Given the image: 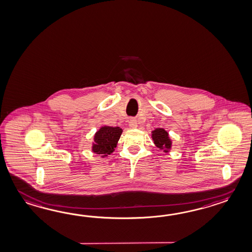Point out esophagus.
Wrapping results in <instances>:
<instances>
[{
    "label": "esophagus",
    "mask_w": 252,
    "mask_h": 252,
    "mask_svg": "<svg viewBox=\"0 0 252 252\" xmlns=\"http://www.w3.org/2000/svg\"><path fill=\"white\" fill-rule=\"evenodd\" d=\"M129 126H130L131 128H136V127L138 126L137 120L134 119V118H131V119L129 120Z\"/></svg>",
    "instance_id": "obj_1"
}]
</instances>
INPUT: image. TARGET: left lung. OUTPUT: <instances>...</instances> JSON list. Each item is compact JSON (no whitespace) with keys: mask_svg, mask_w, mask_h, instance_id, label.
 I'll return each mask as SVG.
<instances>
[{"mask_svg":"<svg viewBox=\"0 0 252 252\" xmlns=\"http://www.w3.org/2000/svg\"><path fill=\"white\" fill-rule=\"evenodd\" d=\"M152 139L158 149L168 154L172 149L173 141L170 138L167 131L163 128H156L152 131Z\"/></svg>","mask_w":252,"mask_h":252,"instance_id":"8db88e82","label":"left lung"}]
</instances>
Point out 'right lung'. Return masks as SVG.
Listing matches in <instances>:
<instances>
[{"label":"right lung","mask_w":252,"mask_h":252,"mask_svg":"<svg viewBox=\"0 0 252 252\" xmlns=\"http://www.w3.org/2000/svg\"><path fill=\"white\" fill-rule=\"evenodd\" d=\"M122 132L123 130L119 126H101L94 135L91 150L96 155H100L102 158L108 157L115 151Z\"/></svg>","instance_id":"right-lung-1"}]
</instances>
